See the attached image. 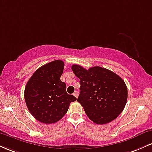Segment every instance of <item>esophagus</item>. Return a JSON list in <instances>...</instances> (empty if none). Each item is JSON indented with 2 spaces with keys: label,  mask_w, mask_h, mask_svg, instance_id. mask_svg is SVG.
I'll return each mask as SVG.
<instances>
[{
  "label": "esophagus",
  "mask_w": 152,
  "mask_h": 152,
  "mask_svg": "<svg viewBox=\"0 0 152 152\" xmlns=\"http://www.w3.org/2000/svg\"><path fill=\"white\" fill-rule=\"evenodd\" d=\"M74 96L75 97H76V98H78V92L77 91H76L74 92Z\"/></svg>",
  "instance_id": "1"
}]
</instances>
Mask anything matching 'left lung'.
Listing matches in <instances>:
<instances>
[{
  "mask_svg": "<svg viewBox=\"0 0 152 152\" xmlns=\"http://www.w3.org/2000/svg\"><path fill=\"white\" fill-rule=\"evenodd\" d=\"M71 69L80 79L77 102L92 121L105 124L121 114L126 106L128 91L124 81L119 76L100 66L86 70L74 64Z\"/></svg>",
  "mask_w": 152,
  "mask_h": 152,
  "instance_id": "8db88e82",
  "label": "left lung"
}]
</instances>
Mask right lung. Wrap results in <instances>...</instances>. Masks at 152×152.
<instances>
[{"mask_svg": "<svg viewBox=\"0 0 152 152\" xmlns=\"http://www.w3.org/2000/svg\"><path fill=\"white\" fill-rule=\"evenodd\" d=\"M64 69L61 60H56L38 69L26 83L24 96L26 106L38 121L50 124L66 114L71 102L76 100L66 92L60 78Z\"/></svg>", "mask_w": 152, "mask_h": 152, "instance_id": "1", "label": "right lung"}]
</instances>
